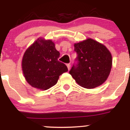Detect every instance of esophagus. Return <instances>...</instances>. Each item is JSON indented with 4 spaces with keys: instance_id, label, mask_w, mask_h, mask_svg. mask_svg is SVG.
<instances>
[{
    "instance_id": "1",
    "label": "esophagus",
    "mask_w": 130,
    "mask_h": 130,
    "mask_svg": "<svg viewBox=\"0 0 130 130\" xmlns=\"http://www.w3.org/2000/svg\"><path fill=\"white\" fill-rule=\"evenodd\" d=\"M67 67H68V70H70V68H71V64H70V63H67Z\"/></svg>"
}]
</instances>
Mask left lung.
<instances>
[{
    "label": "left lung",
    "mask_w": 130,
    "mask_h": 130,
    "mask_svg": "<svg viewBox=\"0 0 130 130\" xmlns=\"http://www.w3.org/2000/svg\"><path fill=\"white\" fill-rule=\"evenodd\" d=\"M77 57L69 73L83 87L93 89L108 78L112 67V56L104 45L87 39L74 44Z\"/></svg>",
    "instance_id": "8db88e82"
}]
</instances>
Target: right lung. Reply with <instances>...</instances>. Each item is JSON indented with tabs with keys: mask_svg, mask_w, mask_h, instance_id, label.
Here are the masks:
<instances>
[{
	"mask_svg": "<svg viewBox=\"0 0 130 130\" xmlns=\"http://www.w3.org/2000/svg\"><path fill=\"white\" fill-rule=\"evenodd\" d=\"M60 53L51 40L38 39L25 52L22 62L24 75L33 87L47 90L59 76L68 71L65 64L58 60Z\"/></svg>",
	"mask_w": 130,
	"mask_h": 130,
	"instance_id": "right-lung-1",
	"label": "right lung"
}]
</instances>
